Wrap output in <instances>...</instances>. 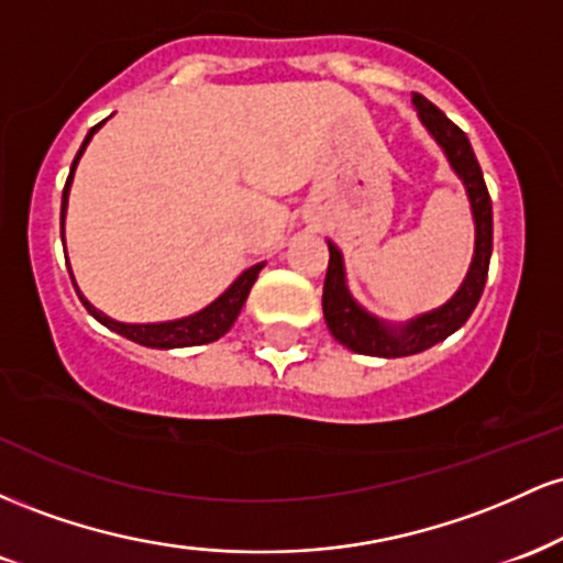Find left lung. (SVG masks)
I'll return each instance as SVG.
<instances>
[{
  "instance_id": "1",
  "label": "left lung",
  "mask_w": 563,
  "mask_h": 563,
  "mask_svg": "<svg viewBox=\"0 0 563 563\" xmlns=\"http://www.w3.org/2000/svg\"><path fill=\"white\" fill-rule=\"evenodd\" d=\"M418 115H421L423 126L434 134V140L448 153L452 169L466 185L471 211H474L476 222V249L474 262L463 280L461 290H457L444 307L434 309V312L421 314V318L410 320L407 325L389 328L378 322L373 314H367L357 301L349 296L346 280H344V262H341V251L333 243L331 260H328L325 286H322V314H325L328 331L339 344L357 354H371V357H407V354H418L423 349L439 344L455 333L471 318L476 303L482 299L484 283H487L489 256H493V200H489L487 185H484L482 166L474 156V147L461 126H455L444 115L434 102L426 100L423 95H412Z\"/></svg>"
}]
</instances>
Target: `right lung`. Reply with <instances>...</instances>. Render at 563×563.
<instances>
[{
    "label": "right lung",
    "mask_w": 563,
    "mask_h": 563,
    "mask_svg": "<svg viewBox=\"0 0 563 563\" xmlns=\"http://www.w3.org/2000/svg\"><path fill=\"white\" fill-rule=\"evenodd\" d=\"M102 126V121L97 126L89 129L87 140L81 142L79 153H76L74 164H70V174L66 179V187H63V206H60V228L63 222H66V206H68V190H70V179H74V172H76V164H79L84 147H87V142L92 140V134L97 129ZM264 267V262L254 264V267H249L245 273L238 277L232 286L224 290L222 296L214 303H209L206 309H200L198 314H190V318H183V320H172V322H147V325H129V322H119V320H111L108 314H102L100 309H95L92 303H89L84 296L79 294V299L84 307H87V312L92 314L97 322H102L106 328H111V331L121 333L124 339L134 341V344H142V346H153V349H179V346H198V344H211V341L222 339L224 333L230 331L232 322L238 320V314H241L245 299H249V290L254 286V280L260 277ZM70 273V267H68ZM76 288V283H74Z\"/></svg>",
    "instance_id": "obj_1"
}]
</instances>
